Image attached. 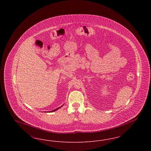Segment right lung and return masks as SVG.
<instances>
[{
	"mask_svg": "<svg viewBox=\"0 0 151 151\" xmlns=\"http://www.w3.org/2000/svg\"><path fill=\"white\" fill-rule=\"evenodd\" d=\"M63 106V105L62 106H61L60 107H59V108H57V109H55V110H52V111H51L50 112H52V111H56V110H57L58 109H60V108H61V107H62Z\"/></svg>",
	"mask_w": 151,
	"mask_h": 151,
	"instance_id": "right-lung-1",
	"label": "right lung"
}]
</instances>
